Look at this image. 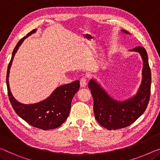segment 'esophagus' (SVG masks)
<instances>
[{"mask_svg":"<svg viewBox=\"0 0 160 160\" xmlns=\"http://www.w3.org/2000/svg\"><path fill=\"white\" fill-rule=\"evenodd\" d=\"M80 87L81 88H85L87 85V81L86 79L84 78H81L80 81Z\"/></svg>","mask_w":160,"mask_h":160,"instance_id":"1","label":"esophagus"}]
</instances>
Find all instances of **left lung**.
Segmentation results:
<instances>
[{"mask_svg": "<svg viewBox=\"0 0 160 160\" xmlns=\"http://www.w3.org/2000/svg\"><path fill=\"white\" fill-rule=\"evenodd\" d=\"M126 34H131L126 30H121ZM137 52L143 61L142 79L135 95L123 101L114 99L95 78L88 83V88L93 98V111L96 121L108 130L126 127L133 123L146 110L151 90V70L148 55L144 47H137L129 50Z\"/></svg>", "mask_w": 160, "mask_h": 160, "instance_id": "1", "label": "left lung"}]
</instances>
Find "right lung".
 Here are the masks:
<instances>
[{
  "instance_id": "obj_1",
  "label": "right lung",
  "mask_w": 160,
  "mask_h": 160,
  "mask_svg": "<svg viewBox=\"0 0 160 160\" xmlns=\"http://www.w3.org/2000/svg\"><path fill=\"white\" fill-rule=\"evenodd\" d=\"M37 29L22 38L14 48L8 64L6 75V85L9 100L18 116L31 126L43 130H49L60 126L68 118L71 108L72 98L80 88V81L57 87L47 98L32 104L21 103L13 96L9 86V74L14 56L26 38L37 32Z\"/></svg>"
}]
</instances>
